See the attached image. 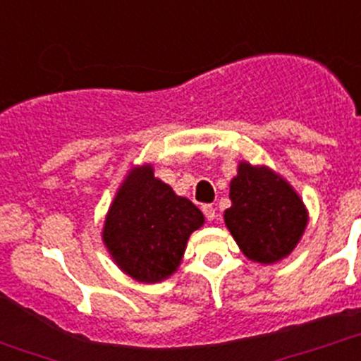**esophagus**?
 <instances>
[{
    "label": "esophagus",
    "mask_w": 361,
    "mask_h": 361,
    "mask_svg": "<svg viewBox=\"0 0 361 361\" xmlns=\"http://www.w3.org/2000/svg\"><path fill=\"white\" fill-rule=\"evenodd\" d=\"M202 210H203V214H205V217H207V219H209V221L216 219V207H214V205H210V203H207V205L202 207Z\"/></svg>",
    "instance_id": "34e87169"
}]
</instances>
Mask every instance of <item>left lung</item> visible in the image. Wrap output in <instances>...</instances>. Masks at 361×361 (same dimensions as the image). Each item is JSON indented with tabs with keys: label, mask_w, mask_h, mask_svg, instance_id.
<instances>
[{
	"label": "left lung",
	"mask_w": 361,
	"mask_h": 361,
	"mask_svg": "<svg viewBox=\"0 0 361 361\" xmlns=\"http://www.w3.org/2000/svg\"><path fill=\"white\" fill-rule=\"evenodd\" d=\"M224 223L249 259L276 263L293 251L307 226L300 196L269 169L240 163Z\"/></svg>",
	"instance_id": "1"
}]
</instances>
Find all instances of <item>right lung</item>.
Wrapping results in <instances>:
<instances>
[{
  "label": "right lung",
  "instance_id": "add662e5",
  "mask_svg": "<svg viewBox=\"0 0 361 361\" xmlns=\"http://www.w3.org/2000/svg\"><path fill=\"white\" fill-rule=\"evenodd\" d=\"M203 214L158 180L151 166L131 170L106 216L103 240L117 265L140 283L176 272Z\"/></svg>",
  "mask_w": 361,
  "mask_h": 361
}]
</instances>
